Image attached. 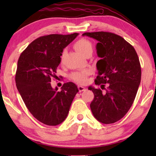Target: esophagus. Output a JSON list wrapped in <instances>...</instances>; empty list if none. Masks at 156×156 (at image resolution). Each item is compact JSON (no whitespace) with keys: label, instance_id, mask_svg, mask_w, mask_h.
<instances>
[{"label":"esophagus","instance_id":"34e87169","mask_svg":"<svg viewBox=\"0 0 156 156\" xmlns=\"http://www.w3.org/2000/svg\"><path fill=\"white\" fill-rule=\"evenodd\" d=\"M78 89H79V91H84L85 89V87H82V86H78Z\"/></svg>","mask_w":156,"mask_h":156}]
</instances>
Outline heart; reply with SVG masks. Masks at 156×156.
Instances as JSON below:
<instances>
[{
	"label": "heart",
	"instance_id": "1",
	"mask_svg": "<svg viewBox=\"0 0 156 156\" xmlns=\"http://www.w3.org/2000/svg\"><path fill=\"white\" fill-rule=\"evenodd\" d=\"M74 48L75 50L84 56L87 53L89 52H92L93 50V46L92 44L90 41L87 40L86 39H80L78 41H76L74 44ZM65 52L64 51L62 54L61 55V62H63L64 58H65ZM89 74V71L87 69L82 70V71L74 72L73 73L70 74V78L73 80L74 82L80 83V84H83L86 82L87 77Z\"/></svg>",
	"mask_w": 156,
	"mask_h": 156
}]
</instances>
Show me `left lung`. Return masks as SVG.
Here are the masks:
<instances>
[{"instance_id": "1", "label": "left lung", "mask_w": 156, "mask_h": 156, "mask_svg": "<svg viewBox=\"0 0 156 156\" xmlns=\"http://www.w3.org/2000/svg\"><path fill=\"white\" fill-rule=\"evenodd\" d=\"M97 40L98 76L95 84L108 89L89 87L94 98L90 104L91 112L99 122L109 124L126 114L133 103L141 79V68L135 49L122 37L108 32L85 33Z\"/></svg>"}]
</instances>
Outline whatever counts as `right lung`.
<instances>
[{
  "instance_id": "1",
  "label": "right lung",
  "mask_w": 156,
  "mask_h": 156,
  "mask_svg": "<svg viewBox=\"0 0 156 156\" xmlns=\"http://www.w3.org/2000/svg\"><path fill=\"white\" fill-rule=\"evenodd\" d=\"M78 35L42 36L32 42L18 59L17 89L29 112L44 124L57 126L62 123L79 91L73 82L65 83L60 91L50 84L60 64L63 50Z\"/></svg>"
}]
</instances>
